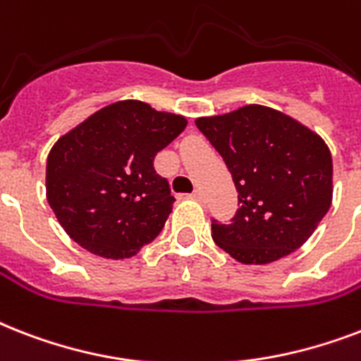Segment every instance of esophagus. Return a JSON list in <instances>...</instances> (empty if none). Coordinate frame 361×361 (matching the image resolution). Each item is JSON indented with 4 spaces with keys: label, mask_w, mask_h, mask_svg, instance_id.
<instances>
[{
    "label": "esophagus",
    "mask_w": 361,
    "mask_h": 361,
    "mask_svg": "<svg viewBox=\"0 0 361 361\" xmlns=\"http://www.w3.org/2000/svg\"><path fill=\"white\" fill-rule=\"evenodd\" d=\"M191 198H195L197 202H202V200H204V192L200 191V189H197V191H195V192H192V195H191Z\"/></svg>",
    "instance_id": "1"
}]
</instances>
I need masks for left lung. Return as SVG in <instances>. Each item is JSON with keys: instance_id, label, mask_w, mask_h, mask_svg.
<instances>
[{"instance_id": "8db88e82", "label": "left lung", "mask_w": 361, "mask_h": 361, "mask_svg": "<svg viewBox=\"0 0 361 361\" xmlns=\"http://www.w3.org/2000/svg\"><path fill=\"white\" fill-rule=\"evenodd\" d=\"M225 159L240 208L212 238L241 264H269L311 238L334 198L330 147L281 110L245 104L195 120Z\"/></svg>"}]
</instances>
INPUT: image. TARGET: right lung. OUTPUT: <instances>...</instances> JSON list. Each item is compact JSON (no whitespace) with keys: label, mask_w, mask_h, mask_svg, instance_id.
<instances>
[{"label":"right lung","mask_w":361,"mask_h":361,"mask_svg":"<svg viewBox=\"0 0 361 361\" xmlns=\"http://www.w3.org/2000/svg\"><path fill=\"white\" fill-rule=\"evenodd\" d=\"M185 127V116L125 99L59 136L47 159V200L71 240L109 260L152 243L174 206L153 159Z\"/></svg>","instance_id":"right-lung-1"}]
</instances>
